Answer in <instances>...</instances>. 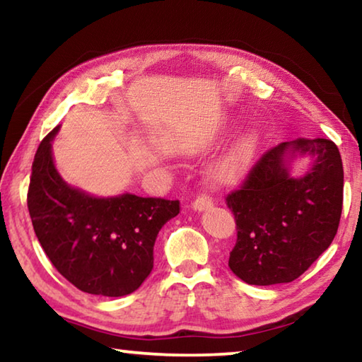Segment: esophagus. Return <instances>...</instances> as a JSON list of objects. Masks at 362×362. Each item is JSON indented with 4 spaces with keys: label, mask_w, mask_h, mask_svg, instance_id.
Wrapping results in <instances>:
<instances>
[{
    "label": "esophagus",
    "mask_w": 362,
    "mask_h": 362,
    "mask_svg": "<svg viewBox=\"0 0 362 362\" xmlns=\"http://www.w3.org/2000/svg\"><path fill=\"white\" fill-rule=\"evenodd\" d=\"M212 204H214V201H212L211 196H207V194H201V196H198V198H196V199L193 201V203H192V207H193L194 211L201 212V211L209 209V207H212Z\"/></svg>",
    "instance_id": "34e87169"
}]
</instances>
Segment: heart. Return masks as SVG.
<instances>
[{"instance_id":"b5f03b06","label":"heart","mask_w":362,"mask_h":362,"mask_svg":"<svg viewBox=\"0 0 362 362\" xmlns=\"http://www.w3.org/2000/svg\"><path fill=\"white\" fill-rule=\"evenodd\" d=\"M257 144H259V136H257L255 131L247 129L240 134V137L235 140V144L230 146V150L218 161L216 173L220 177H226L236 173L243 166V163L252 155Z\"/></svg>"}]
</instances>
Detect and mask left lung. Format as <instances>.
Masks as SVG:
<instances>
[{"label":"left lung","mask_w":362,"mask_h":362,"mask_svg":"<svg viewBox=\"0 0 362 362\" xmlns=\"http://www.w3.org/2000/svg\"><path fill=\"white\" fill-rule=\"evenodd\" d=\"M305 154L312 156V169L291 177L293 158ZM225 201L238 230L231 272L254 286L291 283L337 235L343 204L340 151L329 139L279 144L257 159Z\"/></svg>","instance_id":"obj_1"}]
</instances>
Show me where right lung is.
<instances>
[{
	"instance_id": "obj_1",
	"label": "right lung",
	"mask_w": 362,
	"mask_h": 362,
	"mask_svg": "<svg viewBox=\"0 0 362 362\" xmlns=\"http://www.w3.org/2000/svg\"><path fill=\"white\" fill-rule=\"evenodd\" d=\"M36 151L27 194L36 238L57 272L79 291L122 297L153 269V246L163 225L180 212L179 199L124 193L95 198L70 187L54 166L51 142Z\"/></svg>"
}]
</instances>
